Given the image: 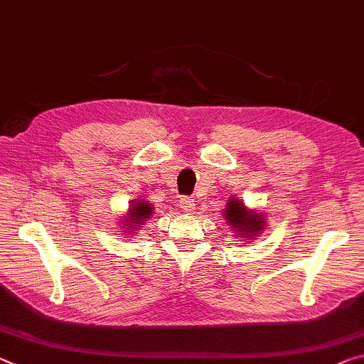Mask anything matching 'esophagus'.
I'll return each instance as SVG.
<instances>
[{
    "instance_id": "1",
    "label": "esophagus",
    "mask_w": 364,
    "mask_h": 364,
    "mask_svg": "<svg viewBox=\"0 0 364 364\" xmlns=\"http://www.w3.org/2000/svg\"><path fill=\"white\" fill-rule=\"evenodd\" d=\"M180 205L184 212H191L194 209V199L189 198V196H183L180 199Z\"/></svg>"
}]
</instances>
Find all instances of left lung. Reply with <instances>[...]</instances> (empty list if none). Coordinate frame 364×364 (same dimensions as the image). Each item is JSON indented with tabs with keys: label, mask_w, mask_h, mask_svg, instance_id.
Wrapping results in <instances>:
<instances>
[{
	"label": "left lung",
	"mask_w": 364,
	"mask_h": 364,
	"mask_svg": "<svg viewBox=\"0 0 364 364\" xmlns=\"http://www.w3.org/2000/svg\"><path fill=\"white\" fill-rule=\"evenodd\" d=\"M225 212H227L225 218H227L232 227L238 228L240 233L255 236V233L262 232L264 218L255 212L247 210L243 203H238V200L232 203V200H230Z\"/></svg>",
	"instance_id": "obj_1"
}]
</instances>
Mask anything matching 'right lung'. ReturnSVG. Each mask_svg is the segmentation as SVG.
Segmentation results:
<instances>
[{
    "mask_svg": "<svg viewBox=\"0 0 364 364\" xmlns=\"http://www.w3.org/2000/svg\"><path fill=\"white\" fill-rule=\"evenodd\" d=\"M151 212H152V207L147 205L146 203H137L134 204V207H131L129 209V220H126V227H139L141 222H144V218H149L151 217Z\"/></svg>",
    "mask_w": 364,
    "mask_h": 364,
    "instance_id": "obj_1",
    "label": "right lung"
}]
</instances>
